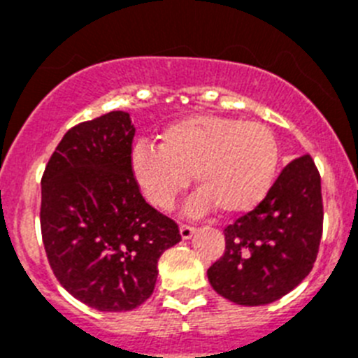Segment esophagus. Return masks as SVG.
Returning <instances> with one entry per match:
<instances>
[{"label": "esophagus", "instance_id": "esophagus-1", "mask_svg": "<svg viewBox=\"0 0 358 358\" xmlns=\"http://www.w3.org/2000/svg\"><path fill=\"white\" fill-rule=\"evenodd\" d=\"M179 233H181L182 240H189L195 235V227L188 226V224H181V226H179Z\"/></svg>", "mask_w": 358, "mask_h": 358}]
</instances>
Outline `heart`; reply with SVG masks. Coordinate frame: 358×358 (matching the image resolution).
<instances>
[{"label":"heart","instance_id":"1","mask_svg":"<svg viewBox=\"0 0 358 358\" xmlns=\"http://www.w3.org/2000/svg\"><path fill=\"white\" fill-rule=\"evenodd\" d=\"M132 173L148 202L170 210L194 181L199 186L185 211L199 217L220 208L226 215L255 210L271 192L280 166V145L267 125L215 115L170 123L159 147L132 148Z\"/></svg>","mask_w":358,"mask_h":358}]
</instances>
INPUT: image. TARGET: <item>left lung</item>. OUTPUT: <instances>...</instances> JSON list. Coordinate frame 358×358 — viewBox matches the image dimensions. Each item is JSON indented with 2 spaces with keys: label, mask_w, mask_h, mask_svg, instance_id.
<instances>
[{
  "label": "left lung",
  "mask_w": 358,
  "mask_h": 358,
  "mask_svg": "<svg viewBox=\"0 0 358 358\" xmlns=\"http://www.w3.org/2000/svg\"><path fill=\"white\" fill-rule=\"evenodd\" d=\"M226 251L208 268L215 292L260 306L296 289L314 267L322 235L321 176L303 156L283 169L267 197L224 229Z\"/></svg>",
  "instance_id": "left-lung-1"
}]
</instances>
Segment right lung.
<instances>
[{"label": "right lung", "instance_id": "right-lung-1", "mask_svg": "<svg viewBox=\"0 0 358 358\" xmlns=\"http://www.w3.org/2000/svg\"><path fill=\"white\" fill-rule=\"evenodd\" d=\"M129 113L69 129L41 181V231L59 283L100 312L147 301L157 262L181 242L179 227L147 204L132 173Z\"/></svg>", "mask_w": 358, "mask_h": 358}]
</instances>
